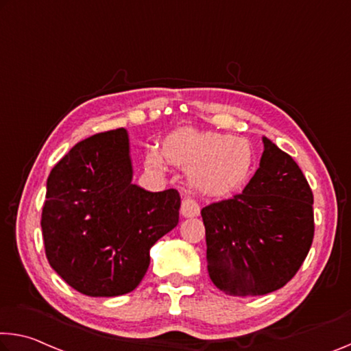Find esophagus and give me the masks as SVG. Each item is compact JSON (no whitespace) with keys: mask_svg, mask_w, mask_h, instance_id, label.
I'll use <instances>...</instances> for the list:
<instances>
[{"mask_svg":"<svg viewBox=\"0 0 351 351\" xmlns=\"http://www.w3.org/2000/svg\"><path fill=\"white\" fill-rule=\"evenodd\" d=\"M181 214L184 217H195L199 214V206L192 198H184L181 203Z\"/></svg>","mask_w":351,"mask_h":351,"instance_id":"1","label":"esophagus"}]
</instances>
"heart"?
Segmentation results:
<instances>
[{
    "instance_id": "obj_1",
    "label": "heart",
    "mask_w": 351,
    "mask_h": 351,
    "mask_svg": "<svg viewBox=\"0 0 351 351\" xmlns=\"http://www.w3.org/2000/svg\"><path fill=\"white\" fill-rule=\"evenodd\" d=\"M192 169V182L210 195H225L243 187L253 175L254 153L243 138L220 132H195L182 130L164 143V154L158 148L148 149L147 162L162 170L165 159Z\"/></svg>"
}]
</instances>
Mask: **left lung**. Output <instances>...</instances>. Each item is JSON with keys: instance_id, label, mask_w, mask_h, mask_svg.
Instances as JSON below:
<instances>
[{"instance_id": "obj_1", "label": "left lung", "mask_w": 351, "mask_h": 351, "mask_svg": "<svg viewBox=\"0 0 351 351\" xmlns=\"http://www.w3.org/2000/svg\"><path fill=\"white\" fill-rule=\"evenodd\" d=\"M314 195L291 156L264 137L242 193L202 209L214 285L231 297L265 295L295 276L314 239Z\"/></svg>"}]
</instances>
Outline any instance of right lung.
<instances>
[{"label": "right lung", "mask_w": 351, "mask_h": 351, "mask_svg": "<svg viewBox=\"0 0 351 351\" xmlns=\"http://www.w3.org/2000/svg\"><path fill=\"white\" fill-rule=\"evenodd\" d=\"M131 180L123 128L76 143L48 176L40 221L47 259L84 295L134 291L149 248L180 220L176 189L148 192Z\"/></svg>", "instance_id": "1"}]
</instances>
